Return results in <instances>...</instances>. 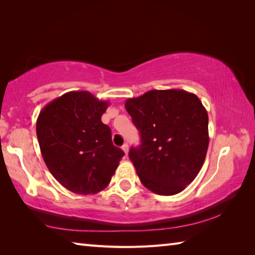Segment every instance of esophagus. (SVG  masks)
Returning a JSON list of instances; mask_svg holds the SVG:
<instances>
[{"label":"esophagus","mask_w":255,"mask_h":255,"mask_svg":"<svg viewBox=\"0 0 255 255\" xmlns=\"http://www.w3.org/2000/svg\"><path fill=\"white\" fill-rule=\"evenodd\" d=\"M122 149L124 150V152H125V153L128 154V152H129V145H128L127 143H124V145L122 147Z\"/></svg>","instance_id":"esophagus-1"}]
</instances>
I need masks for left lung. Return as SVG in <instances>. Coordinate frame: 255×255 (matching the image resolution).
Returning a JSON list of instances; mask_svg holds the SVG:
<instances>
[{
  "label": "left lung",
  "instance_id": "8db88e82",
  "mask_svg": "<svg viewBox=\"0 0 255 255\" xmlns=\"http://www.w3.org/2000/svg\"><path fill=\"white\" fill-rule=\"evenodd\" d=\"M125 107L141 144L129 159L143 185L158 195L184 191L197 176L207 153L208 114L198 97L184 90H151Z\"/></svg>",
  "mask_w": 255,
  "mask_h": 255
}]
</instances>
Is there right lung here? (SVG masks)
I'll list each match as a JSON object with an SVG mask.
<instances>
[{
  "instance_id": "right-lung-1",
  "label": "right lung",
  "mask_w": 255,
  "mask_h": 255,
  "mask_svg": "<svg viewBox=\"0 0 255 255\" xmlns=\"http://www.w3.org/2000/svg\"><path fill=\"white\" fill-rule=\"evenodd\" d=\"M110 102L88 91H72L42 108L36 123L38 142L53 177L69 191L96 194L110 184L124 156L102 123Z\"/></svg>"
}]
</instances>
